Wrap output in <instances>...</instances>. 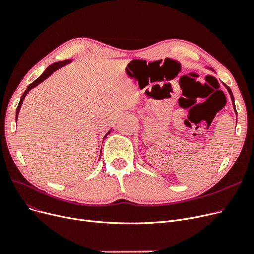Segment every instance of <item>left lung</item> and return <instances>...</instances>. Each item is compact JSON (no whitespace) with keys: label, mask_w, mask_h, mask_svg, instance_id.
Masks as SVG:
<instances>
[{"label":"left lung","mask_w":254,"mask_h":254,"mask_svg":"<svg viewBox=\"0 0 254 254\" xmlns=\"http://www.w3.org/2000/svg\"><path fill=\"white\" fill-rule=\"evenodd\" d=\"M208 68V67H207ZM211 70H213L212 68H211ZM213 71H215V70H213ZM224 85V87L226 88L227 89V91H228V93H229V95H230V98H231V102H233V106H234V110H235V113H236V115H237V110H236V106H235V97H234V95H233V92H231V90H230V88L228 87V86H226L225 84H223Z\"/></svg>","instance_id":"left-lung-1"}]
</instances>
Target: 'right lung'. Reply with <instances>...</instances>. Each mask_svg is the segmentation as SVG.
<instances>
[{
    "instance_id": "obj_1",
    "label": "right lung",
    "mask_w": 254,
    "mask_h": 254,
    "mask_svg": "<svg viewBox=\"0 0 254 254\" xmlns=\"http://www.w3.org/2000/svg\"><path fill=\"white\" fill-rule=\"evenodd\" d=\"M72 62V60L70 59V60H64V61H59V62H56V63H53V64H51L49 67L42 72V74H40V76H38V78L33 82V83H31L29 86H28V88L26 89V91L24 92V94L21 95V97H20V101H19V103H18V106H17V108H16V115H15V121L17 120V117H18V113H19V110H20V108H21V105H23V102H24V100H25V97H26V95L28 94V92L30 91V90H32L33 88H35L38 84H40V83H42L43 81L45 80H47L49 76L53 73V72H55L56 70H58V69H60L61 67H63V66H65L66 64H69V63H71ZM111 130H112V128L110 129L108 133L105 135V137L104 138H106L110 133H111Z\"/></svg>"
}]
</instances>
